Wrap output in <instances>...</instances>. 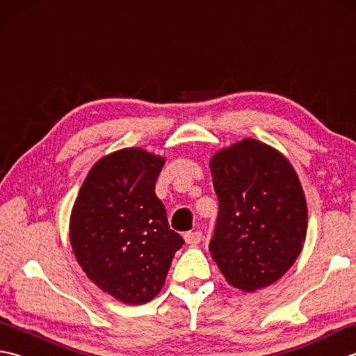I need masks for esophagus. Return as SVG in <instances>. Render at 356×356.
<instances>
[{
	"label": "esophagus",
	"instance_id": "34e87169",
	"mask_svg": "<svg viewBox=\"0 0 356 356\" xmlns=\"http://www.w3.org/2000/svg\"><path fill=\"white\" fill-rule=\"evenodd\" d=\"M185 241L188 245H191V246H194V245H199L200 241L203 240V236H202V232L200 231H190V232H186L185 234Z\"/></svg>",
	"mask_w": 356,
	"mask_h": 356
}]
</instances>
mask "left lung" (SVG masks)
I'll return each instance as SVG.
<instances>
[{"label":"left lung","mask_w":356,"mask_h":356,"mask_svg":"<svg viewBox=\"0 0 356 356\" xmlns=\"http://www.w3.org/2000/svg\"><path fill=\"white\" fill-rule=\"evenodd\" d=\"M209 168L218 199L213 260L237 289L275 283L306 240L307 205L297 172L280 151L255 139L217 151Z\"/></svg>","instance_id":"8db88e82"}]
</instances>
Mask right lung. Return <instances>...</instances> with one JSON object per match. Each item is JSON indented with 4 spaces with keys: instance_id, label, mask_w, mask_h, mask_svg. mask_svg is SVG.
I'll return each mask as SVG.
<instances>
[{
    "instance_id": "obj_1",
    "label": "right lung",
    "mask_w": 356,
    "mask_h": 356,
    "mask_svg": "<svg viewBox=\"0 0 356 356\" xmlns=\"http://www.w3.org/2000/svg\"><path fill=\"white\" fill-rule=\"evenodd\" d=\"M163 163L142 148L104 156L72 209L70 243L82 270L125 305H145L161 292L172 257L185 243L170 229L154 193Z\"/></svg>"
}]
</instances>
